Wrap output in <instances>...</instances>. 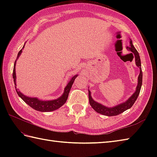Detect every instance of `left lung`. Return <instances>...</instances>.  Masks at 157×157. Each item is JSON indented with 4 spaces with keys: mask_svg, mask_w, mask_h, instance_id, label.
Returning <instances> with one entry per match:
<instances>
[{
    "mask_svg": "<svg viewBox=\"0 0 157 157\" xmlns=\"http://www.w3.org/2000/svg\"><path fill=\"white\" fill-rule=\"evenodd\" d=\"M127 48L131 52H134V55L135 56L136 64L140 68V75L138 76V86L137 87H136V92L133 94V95L128 100V101H126V102L121 103V105H119L117 106H113V107L109 108V107H106L105 106L101 105L100 103H98L97 102H95L91 97L90 91L88 90V97H89L90 105L94 109L95 111H96L98 113H101L102 115H106V116H115V115L121 114V113L124 112L125 111H126V110H128L132 107L133 105L134 104V102H136V99L138 98L140 92L141 86L142 84V67H141L140 58V56L137 50L135 48L134 45H133L132 40H130L129 45V46H127Z\"/></svg>",
    "mask_w": 157,
    "mask_h": 157,
    "instance_id": "obj_1",
    "label": "left lung"
}]
</instances>
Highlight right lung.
Returning <instances> with one entry per match:
<instances>
[{"label": "right lung", "mask_w": 157, "mask_h": 157, "mask_svg": "<svg viewBox=\"0 0 157 157\" xmlns=\"http://www.w3.org/2000/svg\"><path fill=\"white\" fill-rule=\"evenodd\" d=\"M24 48V46L23 47L21 48V50H20V51L18 52L17 55V58L19 56V55H21V53L22 52V49ZM15 63L16 61H15V65H14V67H13V81H14L15 85L16 86V82H15V79H16V75H15ZM78 76V75H75V76H73V78L70 79L69 82L68 83V84L67 85V86L65 88V91L62 96L59 98L58 99L56 100H53V101H40V100H38L36 98H30V97H28V96H25V95H23L21 94L17 89L16 88L15 86V89H16V92L17 93V94L19 96V97H21V98L24 101L25 103L30 106L32 108L36 110V111H39L41 112H49V111H55V110L58 109L59 108L61 107V106L65 104V102L67 101L68 98V95L70 90H71V86L73 84V82H74L75 79L76 78V77Z\"/></svg>", "instance_id": "1"}]
</instances>
